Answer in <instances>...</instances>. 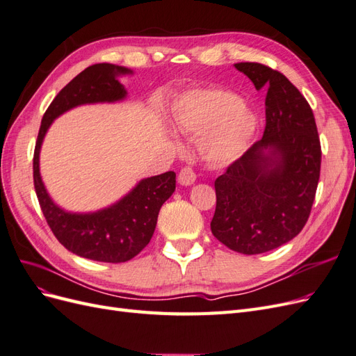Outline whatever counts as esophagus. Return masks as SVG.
<instances>
[{"label": "esophagus", "mask_w": 356, "mask_h": 356, "mask_svg": "<svg viewBox=\"0 0 356 356\" xmlns=\"http://www.w3.org/2000/svg\"><path fill=\"white\" fill-rule=\"evenodd\" d=\"M195 181H196L195 170L188 166L181 169V172L178 174V182L181 186H191V184H195Z\"/></svg>", "instance_id": "1"}]
</instances>
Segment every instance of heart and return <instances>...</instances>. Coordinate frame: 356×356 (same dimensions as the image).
I'll use <instances>...</instances> for the list:
<instances>
[{
	"instance_id": "b5f03b06",
	"label": "heart",
	"mask_w": 356,
	"mask_h": 356,
	"mask_svg": "<svg viewBox=\"0 0 356 356\" xmlns=\"http://www.w3.org/2000/svg\"><path fill=\"white\" fill-rule=\"evenodd\" d=\"M178 131L201 135L199 152L209 166L222 168L238 160L257 132V115L236 93L199 88L179 95L172 106Z\"/></svg>"
}]
</instances>
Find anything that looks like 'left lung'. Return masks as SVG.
Returning <instances> with one entry per match:
<instances>
[{
    "instance_id": "left-lung-1",
    "label": "left lung",
    "mask_w": 356,
    "mask_h": 356,
    "mask_svg": "<svg viewBox=\"0 0 356 356\" xmlns=\"http://www.w3.org/2000/svg\"><path fill=\"white\" fill-rule=\"evenodd\" d=\"M234 68L266 90L264 135L215 179L212 234L232 251L254 255L294 239L314 204L321 144L314 113L284 74L261 63Z\"/></svg>"
}]
</instances>
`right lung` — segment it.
I'll return each instance as SVG.
<instances>
[{
	"mask_svg": "<svg viewBox=\"0 0 356 356\" xmlns=\"http://www.w3.org/2000/svg\"><path fill=\"white\" fill-rule=\"evenodd\" d=\"M134 71L113 63H96L81 71L53 99L42 115L34 152V186L42 213L56 239L72 254L102 263L132 260L148 245L159 211L175 191V172L144 178L113 204L93 212H71L49 195L40 174V152L51 123L75 106L114 104L126 99L120 83Z\"/></svg>",
	"mask_w": 356,
	"mask_h": 356,
	"instance_id": "right-lung-1",
	"label": "right lung"
}]
</instances>
